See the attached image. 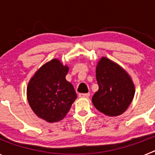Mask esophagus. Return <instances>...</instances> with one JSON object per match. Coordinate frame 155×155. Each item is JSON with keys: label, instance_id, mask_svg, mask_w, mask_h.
I'll use <instances>...</instances> for the list:
<instances>
[{"label": "esophagus", "instance_id": "1", "mask_svg": "<svg viewBox=\"0 0 155 155\" xmlns=\"http://www.w3.org/2000/svg\"><path fill=\"white\" fill-rule=\"evenodd\" d=\"M78 96L80 98H89L90 96V94L89 93H85V94H83V93H80L78 94Z\"/></svg>", "mask_w": 155, "mask_h": 155}]
</instances>
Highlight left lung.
<instances>
[{
  "label": "left lung",
  "mask_w": 155,
  "mask_h": 155,
  "mask_svg": "<svg viewBox=\"0 0 155 155\" xmlns=\"http://www.w3.org/2000/svg\"><path fill=\"white\" fill-rule=\"evenodd\" d=\"M95 72L98 90L91 99L94 106L106 116L123 114L135 94L131 77L121 66L105 57L98 60Z\"/></svg>",
  "instance_id": "1"
}]
</instances>
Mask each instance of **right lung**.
<instances>
[{"label":"right lung","instance_id":"add662e5","mask_svg":"<svg viewBox=\"0 0 155 155\" xmlns=\"http://www.w3.org/2000/svg\"><path fill=\"white\" fill-rule=\"evenodd\" d=\"M69 68L53 59L39 68L30 79L27 99L35 115L48 123L61 121L77 98L71 83L66 80Z\"/></svg>","mask_w":155,"mask_h":155}]
</instances>
